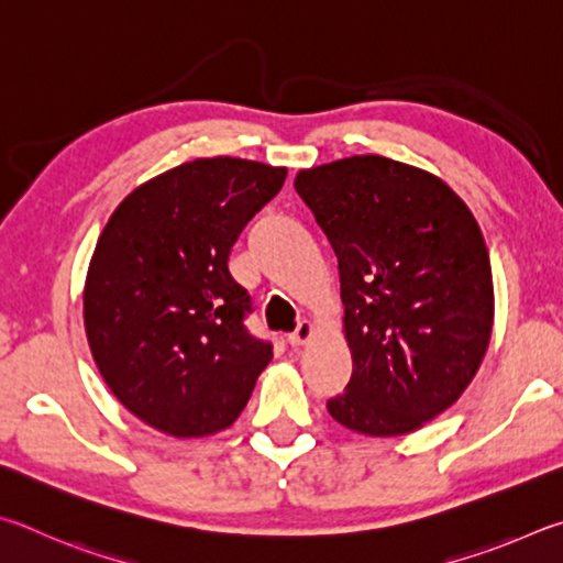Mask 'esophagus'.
Wrapping results in <instances>:
<instances>
[{"label":"esophagus","instance_id":"34e87169","mask_svg":"<svg viewBox=\"0 0 563 563\" xmlns=\"http://www.w3.org/2000/svg\"><path fill=\"white\" fill-rule=\"evenodd\" d=\"M313 333V323L311 321H299V327L294 329L291 333H287V341L289 346H301V343H307Z\"/></svg>","mask_w":563,"mask_h":563}]
</instances>
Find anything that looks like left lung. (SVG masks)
Instances as JSON below:
<instances>
[{
	"instance_id": "1",
	"label": "left lung",
	"mask_w": 563,
	"mask_h": 563,
	"mask_svg": "<svg viewBox=\"0 0 563 563\" xmlns=\"http://www.w3.org/2000/svg\"><path fill=\"white\" fill-rule=\"evenodd\" d=\"M294 187L339 256L353 373L331 418L373 438L418 430L462 396L489 343L477 220L435 175L383 155L301 170Z\"/></svg>"
}]
</instances>
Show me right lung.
Here are the masks:
<instances>
[{"label": "right lung", "instance_id": "1", "mask_svg": "<svg viewBox=\"0 0 563 563\" xmlns=\"http://www.w3.org/2000/svg\"><path fill=\"white\" fill-rule=\"evenodd\" d=\"M284 167L205 157L153 177L111 214L84 289L93 361L155 430L230 428L272 361L246 329L252 297L230 272L246 222L282 190Z\"/></svg>", "mask_w": 563, "mask_h": 563}]
</instances>
